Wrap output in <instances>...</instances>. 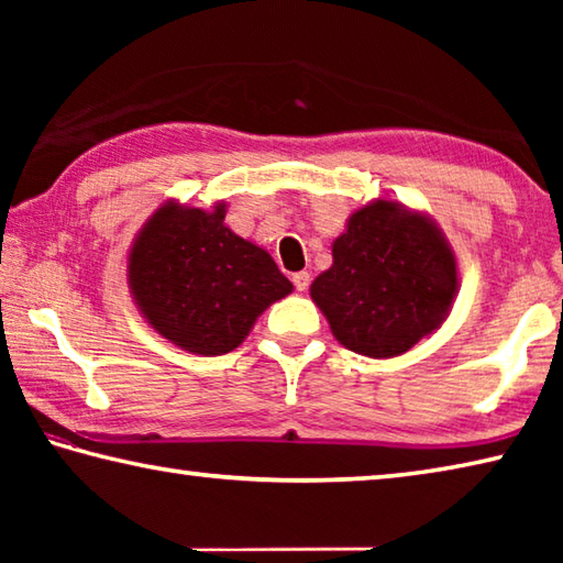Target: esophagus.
Returning <instances> with one entry per match:
<instances>
[{"instance_id":"34e87169","label":"esophagus","mask_w":563,"mask_h":563,"mask_svg":"<svg viewBox=\"0 0 563 563\" xmlns=\"http://www.w3.org/2000/svg\"><path fill=\"white\" fill-rule=\"evenodd\" d=\"M292 283H295V288H298L300 292H302V290H308V285H310V273H308V271L292 273Z\"/></svg>"}]
</instances>
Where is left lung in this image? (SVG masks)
Segmentation results:
<instances>
[{
    "instance_id": "1",
    "label": "left lung",
    "mask_w": 563,
    "mask_h": 563,
    "mask_svg": "<svg viewBox=\"0 0 563 563\" xmlns=\"http://www.w3.org/2000/svg\"><path fill=\"white\" fill-rule=\"evenodd\" d=\"M456 292V255L442 228L393 198L350 213L332 241V265L310 285L340 345L375 360L405 355L434 335Z\"/></svg>"
}]
</instances>
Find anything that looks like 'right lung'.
I'll use <instances>...</instances> for the list:
<instances>
[{
    "mask_svg": "<svg viewBox=\"0 0 563 563\" xmlns=\"http://www.w3.org/2000/svg\"><path fill=\"white\" fill-rule=\"evenodd\" d=\"M225 201L161 203L126 255V283L148 328L203 357L235 350L292 283L268 251L225 225Z\"/></svg>",
    "mask_w": 563,
    "mask_h": 563,
    "instance_id": "1",
    "label": "right lung"
}]
</instances>
